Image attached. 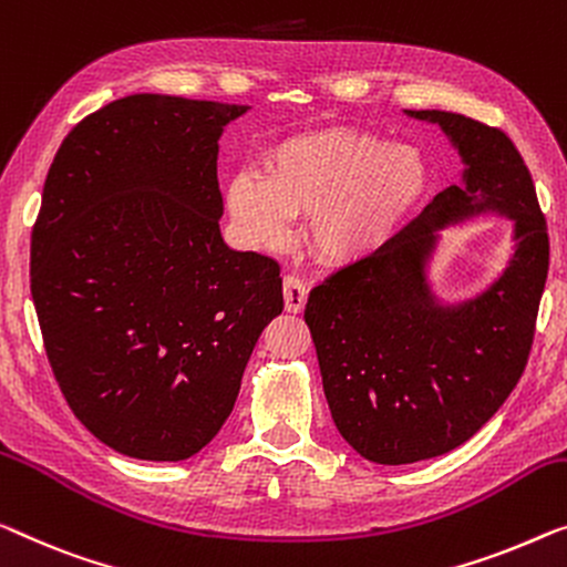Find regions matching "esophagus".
Listing matches in <instances>:
<instances>
[{"label": "esophagus", "instance_id": "esophagus-1", "mask_svg": "<svg viewBox=\"0 0 567 567\" xmlns=\"http://www.w3.org/2000/svg\"><path fill=\"white\" fill-rule=\"evenodd\" d=\"M282 295H285V310L287 312H300L308 302V285L300 277L287 275L282 280Z\"/></svg>", "mask_w": 567, "mask_h": 567}]
</instances>
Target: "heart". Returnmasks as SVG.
<instances>
[{
	"label": "heart",
	"instance_id": "obj_1",
	"mask_svg": "<svg viewBox=\"0 0 567 567\" xmlns=\"http://www.w3.org/2000/svg\"><path fill=\"white\" fill-rule=\"evenodd\" d=\"M425 188L427 165L415 147L353 130H326L269 150L265 175L234 173L226 206L257 244L280 241L290 216H308L312 255L341 265L377 249Z\"/></svg>",
	"mask_w": 567,
	"mask_h": 567
}]
</instances>
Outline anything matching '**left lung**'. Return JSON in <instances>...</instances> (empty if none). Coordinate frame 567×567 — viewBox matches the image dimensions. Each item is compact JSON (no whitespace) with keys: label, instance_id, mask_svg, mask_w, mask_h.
I'll return each instance as SVG.
<instances>
[{"label":"left lung","instance_id":"left-lung-1","mask_svg":"<svg viewBox=\"0 0 567 567\" xmlns=\"http://www.w3.org/2000/svg\"><path fill=\"white\" fill-rule=\"evenodd\" d=\"M408 114L443 126L466 165L463 185L312 287L306 306L338 433L384 466L443 455L494 417L527 367L550 267L545 214L514 142L463 114ZM484 209L515 221L511 267L478 299L437 307L424 277L436 231Z\"/></svg>","mask_w":567,"mask_h":567}]
</instances>
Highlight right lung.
Listing matches in <instances>:
<instances>
[{
    "label": "right lung",
    "instance_id": "1",
    "mask_svg": "<svg viewBox=\"0 0 567 567\" xmlns=\"http://www.w3.org/2000/svg\"><path fill=\"white\" fill-rule=\"evenodd\" d=\"M247 109L116 99L48 171L30 244L42 343L73 415L130 458L185 461L214 441L282 312L280 265L218 229V137Z\"/></svg>",
    "mask_w": 567,
    "mask_h": 567
}]
</instances>
